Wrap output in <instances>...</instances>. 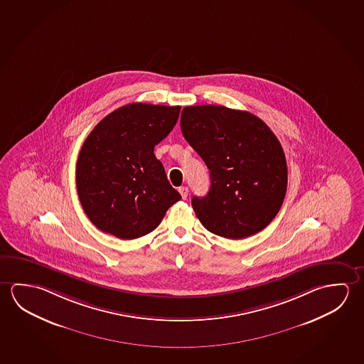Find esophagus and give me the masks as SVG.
Segmentation results:
<instances>
[{
	"label": "esophagus",
	"instance_id": "esophagus-1",
	"mask_svg": "<svg viewBox=\"0 0 364 364\" xmlns=\"http://www.w3.org/2000/svg\"><path fill=\"white\" fill-rule=\"evenodd\" d=\"M179 193L181 194V198H183V199H186L188 194H189V191H188V188H186V186H181V188H179Z\"/></svg>",
	"mask_w": 364,
	"mask_h": 364
}]
</instances>
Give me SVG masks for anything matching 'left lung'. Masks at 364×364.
Masks as SVG:
<instances>
[{
  "instance_id": "1",
  "label": "left lung",
  "mask_w": 364,
  "mask_h": 364,
  "mask_svg": "<svg viewBox=\"0 0 364 364\" xmlns=\"http://www.w3.org/2000/svg\"><path fill=\"white\" fill-rule=\"evenodd\" d=\"M180 127L209 168L205 197H193L209 232L240 240L260 232L279 212L287 161L278 138L260 118L220 105L186 107Z\"/></svg>"
}]
</instances>
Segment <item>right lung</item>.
Segmentation results:
<instances>
[{"instance_id":"add662e5","label":"right lung","mask_w":364,"mask_h":364,"mask_svg":"<svg viewBox=\"0 0 364 364\" xmlns=\"http://www.w3.org/2000/svg\"><path fill=\"white\" fill-rule=\"evenodd\" d=\"M179 113L180 107L128 104L100 120L85 139L76 165L78 198L102 232L142 237L181 199L154 154Z\"/></svg>"}]
</instances>
